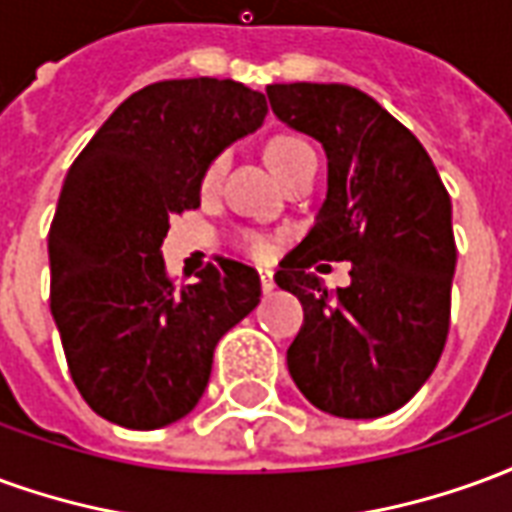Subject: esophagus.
<instances>
[{
  "instance_id": "obj_1",
  "label": "esophagus",
  "mask_w": 512,
  "mask_h": 512,
  "mask_svg": "<svg viewBox=\"0 0 512 512\" xmlns=\"http://www.w3.org/2000/svg\"><path fill=\"white\" fill-rule=\"evenodd\" d=\"M260 285H263V293H271L274 290V274L271 271H260Z\"/></svg>"
}]
</instances>
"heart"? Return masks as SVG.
<instances>
[{
	"label": "heart",
	"instance_id": "b5f03b06",
	"mask_svg": "<svg viewBox=\"0 0 512 512\" xmlns=\"http://www.w3.org/2000/svg\"><path fill=\"white\" fill-rule=\"evenodd\" d=\"M266 158L268 164H271V169H274V175H277L282 183H288V180L296 178L301 169L318 164V158H315V150L310 147V142H304V139L296 134L274 136L266 145ZM219 175H222V158L211 161V167L205 169V175H202V189L211 191L213 186L219 183ZM244 244L252 255H268V244L263 238H257V235H249Z\"/></svg>",
	"mask_w": 512,
	"mask_h": 512
}]
</instances>
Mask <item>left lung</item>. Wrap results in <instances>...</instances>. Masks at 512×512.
Returning <instances> with one entry per match:
<instances>
[{"instance_id": "left-lung-1", "label": "left lung", "mask_w": 512, "mask_h": 512, "mask_svg": "<svg viewBox=\"0 0 512 512\" xmlns=\"http://www.w3.org/2000/svg\"><path fill=\"white\" fill-rule=\"evenodd\" d=\"M266 93L329 161L315 227L274 274L304 307L290 378L334 417L392 414L428 381L450 332V194L417 136L362 90L296 82ZM318 259H351L352 285L326 291L309 271Z\"/></svg>"}]
</instances>
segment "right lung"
<instances>
[{
	"mask_svg": "<svg viewBox=\"0 0 512 512\" xmlns=\"http://www.w3.org/2000/svg\"><path fill=\"white\" fill-rule=\"evenodd\" d=\"M266 112V95L233 79L147 84L68 169L49 230L51 315L73 384L115 425L186 417L216 343L260 304L255 268L227 257L172 285L161 244L172 213L200 208L213 158Z\"/></svg>",
	"mask_w": 512,
	"mask_h": 512,
	"instance_id": "right-lung-1",
	"label": "right lung"
}]
</instances>
